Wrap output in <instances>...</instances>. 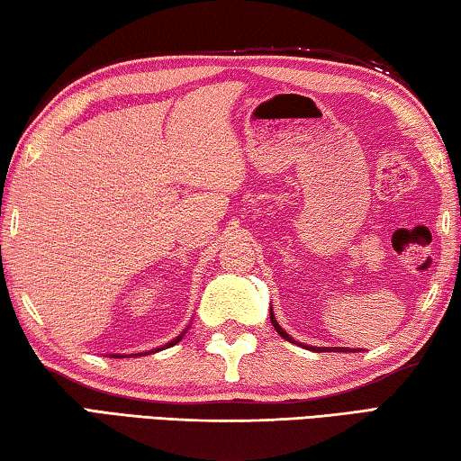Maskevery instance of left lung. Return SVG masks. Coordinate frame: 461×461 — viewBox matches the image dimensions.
I'll return each mask as SVG.
<instances>
[{
    "mask_svg": "<svg viewBox=\"0 0 461 461\" xmlns=\"http://www.w3.org/2000/svg\"><path fill=\"white\" fill-rule=\"evenodd\" d=\"M270 321H272V327H275V330H276V333L280 335V338L286 339V341H291V343H294V346H303V343L294 341V339L291 338V335H288V333L283 330V327L278 325L275 313H272V307H270ZM305 348H307V349H313V352H325V349H333V352H338V349H339V352H360V349H349V348H313V346H311V348H309V346H305Z\"/></svg>",
    "mask_w": 461,
    "mask_h": 461,
    "instance_id": "obj_1",
    "label": "left lung"
}]
</instances>
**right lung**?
I'll return each instance as SVG.
<instances>
[{"label": "right lung", "mask_w": 461, "mask_h": 461, "mask_svg": "<svg viewBox=\"0 0 461 461\" xmlns=\"http://www.w3.org/2000/svg\"><path fill=\"white\" fill-rule=\"evenodd\" d=\"M186 331V330H185ZM185 331L181 333V335H176L175 339H170L167 346H162V348H156V349H148V352H140V354H109V357H138V356H148V354H154V352H158V349H165V348H170V346H175V343H178L183 339V335H185Z\"/></svg>", "instance_id": "right-lung-1"}]
</instances>
